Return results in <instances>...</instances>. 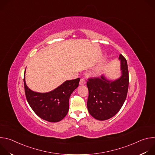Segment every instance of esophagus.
Instances as JSON below:
<instances>
[{
	"mask_svg": "<svg viewBox=\"0 0 155 155\" xmlns=\"http://www.w3.org/2000/svg\"><path fill=\"white\" fill-rule=\"evenodd\" d=\"M86 83V81L84 78H81L80 81V85H84Z\"/></svg>",
	"mask_w": 155,
	"mask_h": 155,
	"instance_id": "obj_1",
	"label": "esophagus"
}]
</instances>
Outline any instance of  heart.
Returning a JSON list of instances; mask_svg holds the SVG:
<instances>
[{
    "instance_id": "b5f03b06",
    "label": "heart",
    "mask_w": 155,
    "mask_h": 155,
    "mask_svg": "<svg viewBox=\"0 0 155 155\" xmlns=\"http://www.w3.org/2000/svg\"><path fill=\"white\" fill-rule=\"evenodd\" d=\"M101 68H97V69L94 72V75L96 76V77H97V76H99V75L101 74Z\"/></svg>"
}]
</instances>
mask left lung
<instances>
[{
  "label": "left lung",
  "mask_w": 155,
  "mask_h": 155,
  "mask_svg": "<svg viewBox=\"0 0 155 155\" xmlns=\"http://www.w3.org/2000/svg\"><path fill=\"white\" fill-rule=\"evenodd\" d=\"M121 75L112 80L104 75L101 78L88 79L87 86L89 96L87 101V110L95 119L104 121L114 117L122 107L127 94L129 72L126 59L119 56Z\"/></svg>",
  "instance_id": "1"
}]
</instances>
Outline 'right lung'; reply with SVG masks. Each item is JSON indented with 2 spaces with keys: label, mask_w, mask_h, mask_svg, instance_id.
Here are the masks:
<instances>
[{
  "label": "right lung",
  "mask_w": 155,
  "mask_h": 155,
  "mask_svg": "<svg viewBox=\"0 0 155 155\" xmlns=\"http://www.w3.org/2000/svg\"><path fill=\"white\" fill-rule=\"evenodd\" d=\"M25 72V94L33 111L40 118L49 122L56 123L62 120L68 113L70 96L78 86L80 78L65 81L50 92L38 93L32 91L26 85Z\"/></svg>",
  "instance_id": "obj_1"
}]
</instances>
